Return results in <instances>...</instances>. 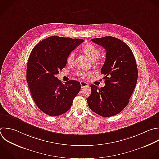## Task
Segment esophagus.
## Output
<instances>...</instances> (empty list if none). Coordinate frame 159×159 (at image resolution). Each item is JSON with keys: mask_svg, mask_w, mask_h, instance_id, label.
Masks as SVG:
<instances>
[{"mask_svg": "<svg viewBox=\"0 0 159 159\" xmlns=\"http://www.w3.org/2000/svg\"><path fill=\"white\" fill-rule=\"evenodd\" d=\"M80 84L82 88H84V87H87L88 86V83H86V82H84V81H81L80 82Z\"/></svg>", "mask_w": 159, "mask_h": 159, "instance_id": "1", "label": "esophagus"}]
</instances>
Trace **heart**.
I'll return each instance as SVG.
<instances>
[{
  "instance_id": "b5f03b06",
  "label": "heart",
  "mask_w": 159,
  "mask_h": 159,
  "mask_svg": "<svg viewBox=\"0 0 159 159\" xmlns=\"http://www.w3.org/2000/svg\"><path fill=\"white\" fill-rule=\"evenodd\" d=\"M82 53L91 61L94 65L96 64V60L99 57L101 52L100 50L92 44L87 43L81 48ZM75 63V55L73 53H70L66 58V64L69 66H72ZM77 76L81 78H85L91 75L89 72H78Z\"/></svg>"
}]
</instances>
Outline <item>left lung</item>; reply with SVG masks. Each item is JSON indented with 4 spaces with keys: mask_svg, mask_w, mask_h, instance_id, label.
Instances as JSON below:
<instances>
[{
    "mask_svg": "<svg viewBox=\"0 0 159 159\" xmlns=\"http://www.w3.org/2000/svg\"><path fill=\"white\" fill-rule=\"evenodd\" d=\"M106 52L101 73L105 76V86L91 84V94L87 98L89 107L102 117L120 113L129 102L136 86L138 71L134 54L129 47L113 37L91 39Z\"/></svg>",
    "mask_w": 159,
    "mask_h": 159,
    "instance_id": "obj_1",
    "label": "left lung"
}]
</instances>
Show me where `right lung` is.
<instances>
[{
	"label": "right lung",
	"instance_id": "add662e5",
	"mask_svg": "<svg viewBox=\"0 0 159 159\" xmlns=\"http://www.w3.org/2000/svg\"><path fill=\"white\" fill-rule=\"evenodd\" d=\"M57 36L40 42L32 50L27 68V81L38 107L50 116L68 111L81 89L80 83L70 80L61 83L55 76L66 66V58L82 42Z\"/></svg>",
	"mask_w": 159,
	"mask_h": 159
}]
</instances>
